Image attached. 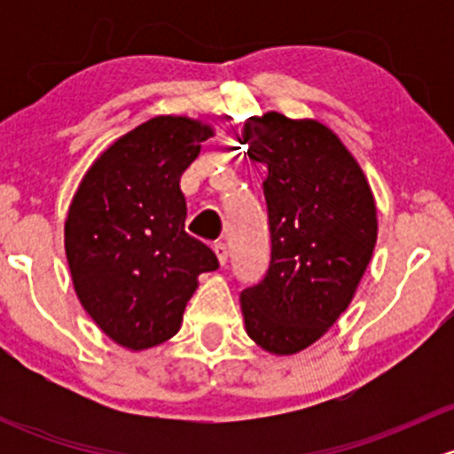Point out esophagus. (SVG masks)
Returning <instances> with one entry per match:
<instances>
[{
  "instance_id": "obj_1",
  "label": "esophagus",
  "mask_w": 454,
  "mask_h": 454,
  "mask_svg": "<svg viewBox=\"0 0 454 454\" xmlns=\"http://www.w3.org/2000/svg\"><path fill=\"white\" fill-rule=\"evenodd\" d=\"M213 250H215V254H217L219 265H226V261H228V246L226 244H215Z\"/></svg>"
}]
</instances>
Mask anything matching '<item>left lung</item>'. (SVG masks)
Returning <instances> with one entry per match:
<instances>
[{"mask_svg": "<svg viewBox=\"0 0 454 454\" xmlns=\"http://www.w3.org/2000/svg\"><path fill=\"white\" fill-rule=\"evenodd\" d=\"M239 142L265 168L270 265L241 292L246 332L290 356L318 340L351 303L373 254L378 215L363 168L329 127L270 112Z\"/></svg>", "mask_w": 454, "mask_h": 454, "instance_id": "left-lung-1", "label": "left lung"}]
</instances>
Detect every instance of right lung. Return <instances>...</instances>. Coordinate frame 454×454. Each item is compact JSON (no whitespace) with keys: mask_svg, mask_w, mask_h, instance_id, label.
<instances>
[{"mask_svg":"<svg viewBox=\"0 0 454 454\" xmlns=\"http://www.w3.org/2000/svg\"><path fill=\"white\" fill-rule=\"evenodd\" d=\"M213 136L184 116H155L121 136L85 173L66 219L76 296L127 349L176 336L213 250L184 231L180 177Z\"/></svg>","mask_w":454,"mask_h":454,"instance_id":"obj_1","label":"right lung"}]
</instances>
